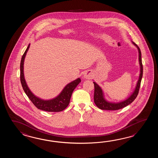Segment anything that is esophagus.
<instances>
[{
    "label": "esophagus",
    "mask_w": 158,
    "mask_h": 158,
    "mask_svg": "<svg viewBox=\"0 0 158 158\" xmlns=\"http://www.w3.org/2000/svg\"><path fill=\"white\" fill-rule=\"evenodd\" d=\"M84 77L86 79H90L92 77V74L90 72H86L84 74Z\"/></svg>",
    "instance_id": "obj_1"
}]
</instances>
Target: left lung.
I'll list each match as a JSON object with an SVG mask.
<instances>
[{"label":"left lung","instance_id":"obj_1","mask_svg":"<svg viewBox=\"0 0 158 158\" xmlns=\"http://www.w3.org/2000/svg\"><path fill=\"white\" fill-rule=\"evenodd\" d=\"M133 44L137 47L138 50L139 62L140 67H140L141 68V71H140L141 72H140L139 78L138 81L135 89L133 93L131 95V97L128 98V99H126L125 101H123L121 102L117 103H110L104 99V97H103V93L102 89L99 86V85L97 83L93 82L94 85V103H95V104H96V106H97L98 107L100 108L101 110H120V109H121L127 106L129 104H131L137 97L139 90L140 88V85H141V80H142V76H143V65L142 63L141 52L140 48L134 42H133Z\"/></svg>","mask_w":158,"mask_h":158}]
</instances>
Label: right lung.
Wrapping results in <instances>:
<instances>
[{"label":"right lung","mask_w":158,"mask_h":158,"mask_svg":"<svg viewBox=\"0 0 158 158\" xmlns=\"http://www.w3.org/2000/svg\"><path fill=\"white\" fill-rule=\"evenodd\" d=\"M29 46L30 44H29L27 50L23 54L20 63V81L23 90L25 91V94H27V96L30 99V101H31V102L37 108L47 112H60L63 111L68 106L69 104L72 93L74 89L77 87L78 84H80L81 82L80 78H78L77 80L68 84L67 85L64 87V89L61 91L60 94H59L57 97L54 99L48 101H44L40 98L35 97L27 87L24 78V59L26 56L27 51L28 50Z\"/></svg>","instance_id":"1"}]
</instances>
